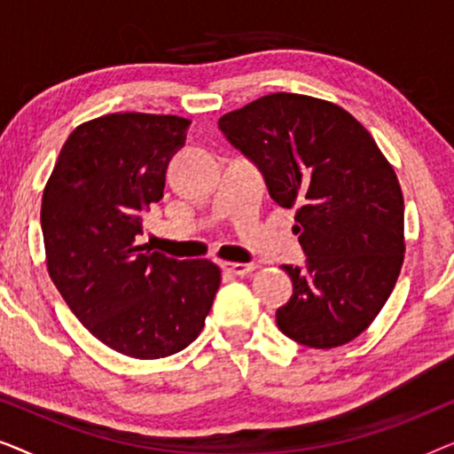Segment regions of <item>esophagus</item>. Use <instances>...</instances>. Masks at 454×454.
<instances>
[{
	"label": "esophagus",
	"mask_w": 454,
	"mask_h": 454,
	"mask_svg": "<svg viewBox=\"0 0 454 454\" xmlns=\"http://www.w3.org/2000/svg\"><path fill=\"white\" fill-rule=\"evenodd\" d=\"M221 266H223V270L233 272V275H238V277L250 275V272L256 269V264H241V262H223Z\"/></svg>",
	"instance_id": "1"
}]
</instances>
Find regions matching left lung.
Returning a JSON list of instances; mask_svg holds the SVG:
<instances>
[{"label":"left lung","mask_w":454,"mask_h":454,"mask_svg":"<svg viewBox=\"0 0 454 454\" xmlns=\"http://www.w3.org/2000/svg\"><path fill=\"white\" fill-rule=\"evenodd\" d=\"M219 129L262 173L278 207L297 208L303 266L277 326L333 349L372 325L403 266V192L368 129L322 98L275 92L223 115Z\"/></svg>","instance_id":"1"}]
</instances>
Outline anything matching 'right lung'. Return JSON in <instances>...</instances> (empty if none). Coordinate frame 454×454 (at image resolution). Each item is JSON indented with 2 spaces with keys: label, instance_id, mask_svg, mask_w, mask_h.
Instances as JSON below:
<instances>
[{
  "label": "right lung",
  "instance_id": "1",
  "mask_svg": "<svg viewBox=\"0 0 454 454\" xmlns=\"http://www.w3.org/2000/svg\"><path fill=\"white\" fill-rule=\"evenodd\" d=\"M188 128L184 117L148 114L86 121L66 140L43 192L49 277L86 331L128 357L185 349L221 285L210 260L167 258L136 244Z\"/></svg>",
  "mask_w": 454,
  "mask_h": 454
}]
</instances>
